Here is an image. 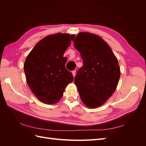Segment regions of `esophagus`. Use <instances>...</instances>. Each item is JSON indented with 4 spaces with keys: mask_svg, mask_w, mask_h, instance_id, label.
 <instances>
[{
    "mask_svg": "<svg viewBox=\"0 0 146 146\" xmlns=\"http://www.w3.org/2000/svg\"><path fill=\"white\" fill-rule=\"evenodd\" d=\"M72 75H73L74 77H76V70H73V71L72 72Z\"/></svg>",
    "mask_w": 146,
    "mask_h": 146,
    "instance_id": "obj_1",
    "label": "esophagus"
}]
</instances>
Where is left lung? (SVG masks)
Segmentation results:
<instances>
[{
    "label": "left lung",
    "mask_w": 146,
    "mask_h": 146,
    "mask_svg": "<svg viewBox=\"0 0 146 146\" xmlns=\"http://www.w3.org/2000/svg\"><path fill=\"white\" fill-rule=\"evenodd\" d=\"M74 44L83 62L74 83L83 103L90 108H98L116 89L121 76L117 59L108 44L93 33H79Z\"/></svg>",
    "instance_id": "left-lung-1"
}]
</instances>
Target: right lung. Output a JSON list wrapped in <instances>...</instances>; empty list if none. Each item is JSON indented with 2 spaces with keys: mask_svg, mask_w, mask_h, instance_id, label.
I'll return each instance as SVG.
<instances>
[{
  "mask_svg": "<svg viewBox=\"0 0 146 146\" xmlns=\"http://www.w3.org/2000/svg\"><path fill=\"white\" fill-rule=\"evenodd\" d=\"M75 35L56 33L39 41L25 59L24 69L31 91L42 102L54 104L60 100L65 88L74 80L66 69L63 55Z\"/></svg>",
  "mask_w": 146,
  "mask_h": 146,
  "instance_id": "right-lung-1",
  "label": "right lung"
}]
</instances>
